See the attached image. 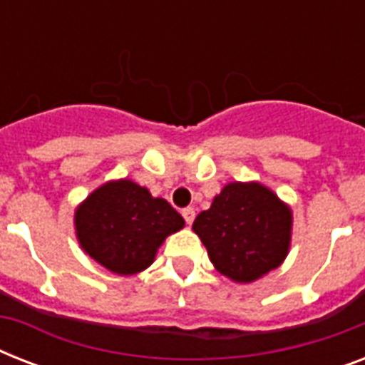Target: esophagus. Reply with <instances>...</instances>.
<instances>
[{
    "mask_svg": "<svg viewBox=\"0 0 365 365\" xmlns=\"http://www.w3.org/2000/svg\"><path fill=\"white\" fill-rule=\"evenodd\" d=\"M182 216H183V220H185V223H187V225H191L195 220V210L193 208H183Z\"/></svg>",
    "mask_w": 365,
    "mask_h": 365,
    "instance_id": "esophagus-1",
    "label": "esophagus"
}]
</instances>
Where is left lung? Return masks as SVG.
<instances>
[{"instance_id":"1","label":"left lung","mask_w":365,"mask_h":365,"mask_svg":"<svg viewBox=\"0 0 365 365\" xmlns=\"http://www.w3.org/2000/svg\"><path fill=\"white\" fill-rule=\"evenodd\" d=\"M193 231L223 277L248 284L286 259L292 210L261 183L233 182L197 216Z\"/></svg>"}]
</instances>
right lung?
<instances>
[{"label":"right lung","mask_w":365,"mask_h":365,"mask_svg":"<svg viewBox=\"0 0 365 365\" xmlns=\"http://www.w3.org/2000/svg\"><path fill=\"white\" fill-rule=\"evenodd\" d=\"M73 222L85 254L123 277L148 269L166 237L185 225L165 199H155L132 180L94 189L77 206Z\"/></svg>","instance_id":"add662e5"}]
</instances>
